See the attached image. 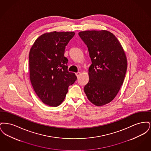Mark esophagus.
I'll return each mask as SVG.
<instances>
[{"label":"esophagus","instance_id":"esophagus-1","mask_svg":"<svg viewBox=\"0 0 151 151\" xmlns=\"http://www.w3.org/2000/svg\"><path fill=\"white\" fill-rule=\"evenodd\" d=\"M80 74H81V73H80V72H78L76 73V76H77L78 78L79 77V76L80 75Z\"/></svg>","mask_w":151,"mask_h":151}]
</instances>
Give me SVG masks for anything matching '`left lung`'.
I'll return each instance as SVG.
<instances>
[{
    "instance_id": "1",
    "label": "left lung",
    "mask_w": 151,
    "mask_h": 151,
    "mask_svg": "<svg viewBox=\"0 0 151 151\" xmlns=\"http://www.w3.org/2000/svg\"><path fill=\"white\" fill-rule=\"evenodd\" d=\"M79 35L92 63L84 92L94 105H104L115 98L123 83L127 68L125 52L115 36L107 30H86Z\"/></svg>"
}]
</instances>
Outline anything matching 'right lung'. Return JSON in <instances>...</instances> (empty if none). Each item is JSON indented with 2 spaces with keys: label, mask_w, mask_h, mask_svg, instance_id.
<instances>
[{
  "label": "right lung",
  "mask_w": 151,
  "mask_h": 151,
  "mask_svg": "<svg viewBox=\"0 0 151 151\" xmlns=\"http://www.w3.org/2000/svg\"><path fill=\"white\" fill-rule=\"evenodd\" d=\"M73 32H53L40 36L29 52L30 79L41 100L50 106L65 100L68 86L77 78L68 71L65 46L75 35Z\"/></svg>",
  "instance_id": "add662e5"
}]
</instances>
